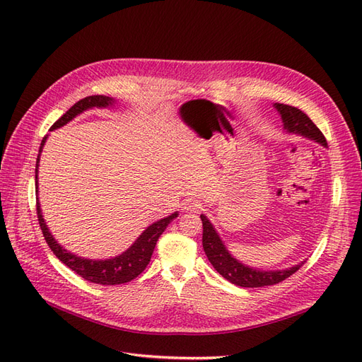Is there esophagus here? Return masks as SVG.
Instances as JSON below:
<instances>
[{
  "instance_id": "1",
  "label": "esophagus",
  "mask_w": 362,
  "mask_h": 362,
  "mask_svg": "<svg viewBox=\"0 0 362 362\" xmlns=\"http://www.w3.org/2000/svg\"><path fill=\"white\" fill-rule=\"evenodd\" d=\"M201 206H202V204H201V201H198V199H194V198H189V199H185L184 202H182V208L187 213H198L199 210H201Z\"/></svg>"
}]
</instances>
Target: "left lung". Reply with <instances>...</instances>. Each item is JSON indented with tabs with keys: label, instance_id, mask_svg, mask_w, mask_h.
I'll list each match as a JSON object with an SVG mask.
<instances>
[{
	"label": "left lung",
	"instance_id": "left-lung-1",
	"mask_svg": "<svg viewBox=\"0 0 362 362\" xmlns=\"http://www.w3.org/2000/svg\"><path fill=\"white\" fill-rule=\"evenodd\" d=\"M273 107L278 110L282 119L284 129H286L287 133L302 136L305 139L317 141L319 145L327 148V141L322 134V131L314 125L313 120L302 110L291 105L278 104V103L273 104ZM201 221L204 228L202 246L208 261L211 262L213 267L221 273L225 279L235 284L238 287L257 288V287L275 286V284L291 276L293 273L298 272L303 264L302 261L299 264H294L284 270H261L257 267L243 264L242 261H238L237 258H234L231 254H229V250L222 242L221 235H218L216 228L210 221H208V217L205 214H201Z\"/></svg>",
	"mask_w": 362,
	"mask_h": 362
}]
</instances>
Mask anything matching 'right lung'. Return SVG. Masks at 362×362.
Wrapping results in <instances>:
<instances>
[{
	"label": "right lung",
	"instance_id": "right-lung-1",
	"mask_svg": "<svg viewBox=\"0 0 362 362\" xmlns=\"http://www.w3.org/2000/svg\"><path fill=\"white\" fill-rule=\"evenodd\" d=\"M116 103L117 101L115 98L104 96V95H93V96L83 98V100H80L78 103H75L59 120H56L54 125L49 128V131L62 128L63 125L71 122L74 117L81 115L86 110H90V108H108V107H113ZM47 139H48L47 136L43 137L39 148V156L36 160V194H37V185H39L37 169H39V161H40V152L43 149V145H45ZM177 217H178V211H175L170 216L160 218V221L149 225L145 231L137 237L136 242L120 255L107 258V259H89V258H83L72 254V252H69L60 243H57V240L54 238V235L49 233L48 225L45 223V218L42 216L40 202L37 201L39 225L48 246L54 252V255H56L63 264H66L71 270H74L76 275H80L81 278H84L89 282L101 284V286H119V284H125L137 278L149 264L152 252L156 249L158 237L164 233V229L168 228V225L173 221V218Z\"/></svg>",
	"mask_w": 362,
	"mask_h": 362
}]
</instances>
